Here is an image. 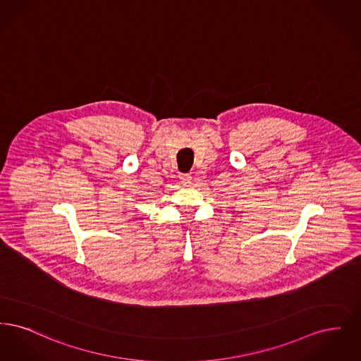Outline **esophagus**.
<instances>
[{
	"label": "esophagus",
	"instance_id": "obj_1",
	"mask_svg": "<svg viewBox=\"0 0 361 361\" xmlns=\"http://www.w3.org/2000/svg\"><path fill=\"white\" fill-rule=\"evenodd\" d=\"M190 178H192L190 174H181V176H180V180H181L183 184H189V183H190Z\"/></svg>",
	"mask_w": 361,
	"mask_h": 361
}]
</instances>
